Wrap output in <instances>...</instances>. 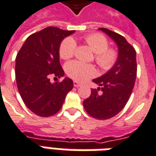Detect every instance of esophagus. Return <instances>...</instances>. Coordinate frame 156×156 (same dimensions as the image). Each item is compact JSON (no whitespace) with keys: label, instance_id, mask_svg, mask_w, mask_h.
Returning a JSON list of instances; mask_svg holds the SVG:
<instances>
[{"label":"esophagus","instance_id":"34e87169","mask_svg":"<svg viewBox=\"0 0 156 156\" xmlns=\"http://www.w3.org/2000/svg\"><path fill=\"white\" fill-rule=\"evenodd\" d=\"M73 86H74V87H76V88H78V87H80V86H81V84H80L78 82L74 81L73 82Z\"/></svg>","mask_w":156,"mask_h":156}]
</instances>
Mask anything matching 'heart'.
I'll use <instances>...</instances> for the list:
<instances>
[{"mask_svg": "<svg viewBox=\"0 0 156 156\" xmlns=\"http://www.w3.org/2000/svg\"><path fill=\"white\" fill-rule=\"evenodd\" d=\"M85 41L95 53V61L103 70H108L115 65L117 60V52L108 48V41L103 35L93 34L85 37ZM76 41L68 37L62 41L59 55L62 59L71 58L76 51ZM67 74L76 81L83 82L96 74V69L92 64L79 61H72L65 67Z\"/></svg>", "mask_w": 156, "mask_h": 156, "instance_id": "1", "label": "heart"}]
</instances>
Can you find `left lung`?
Listing matches in <instances>:
<instances>
[{
	"mask_svg": "<svg viewBox=\"0 0 156 156\" xmlns=\"http://www.w3.org/2000/svg\"><path fill=\"white\" fill-rule=\"evenodd\" d=\"M115 41L118 47V58L115 65L106 73L93 79L97 89L83 101L88 115L98 119H108L124 108L134 88L137 73L136 51L123 36L106 28H98ZM101 90V94L98 91Z\"/></svg>",
	"mask_w": 156,
	"mask_h": 156,
	"instance_id": "1",
	"label": "left lung"
}]
</instances>
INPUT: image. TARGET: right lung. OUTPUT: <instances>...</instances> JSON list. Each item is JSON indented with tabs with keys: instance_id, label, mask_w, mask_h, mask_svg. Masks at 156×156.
Masks as SVG:
<instances>
[{
	"instance_id": "obj_1",
	"label": "right lung",
	"mask_w": 156,
	"mask_h": 156,
	"mask_svg": "<svg viewBox=\"0 0 156 156\" xmlns=\"http://www.w3.org/2000/svg\"><path fill=\"white\" fill-rule=\"evenodd\" d=\"M74 31L48 27L29 36L16 58V80L24 104L35 115L49 117L61 109L73 87L71 78L51 83L50 76H64L59 61L62 41Z\"/></svg>"
}]
</instances>
